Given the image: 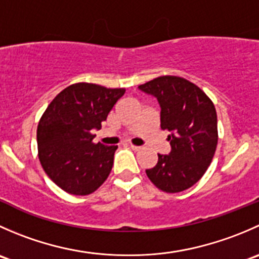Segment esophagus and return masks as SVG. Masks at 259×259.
Listing matches in <instances>:
<instances>
[{
    "label": "esophagus",
    "mask_w": 259,
    "mask_h": 259,
    "mask_svg": "<svg viewBox=\"0 0 259 259\" xmlns=\"http://www.w3.org/2000/svg\"><path fill=\"white\" fill-rule=\"evenodd\" d=\"M130 148L133 149V150H135V151H138V150H140V146H137V145H133V144H130Z\"/></svg>",
    "instance_id": "1"
}]
</instances>
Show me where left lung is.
I'll return each instance as SVG.
<instances>
[{"label":"left lung","instance_id":"obj_1","mask_svg":"<svg viewBox=\"0 0 259 259\" xmlns=\"http://www.w3.org/2000/svg\"><path fill=\"white\" fill-rule=\"evenodd\" d=\"M160 105V127L168 130L169 155L158 154V163L146 176L165 193L193 187L210 165L218 143L214 104L195 83L179 76H160L139 86Z\"/></svg>","mask_w":259,"mask_h":259}]
</instances>
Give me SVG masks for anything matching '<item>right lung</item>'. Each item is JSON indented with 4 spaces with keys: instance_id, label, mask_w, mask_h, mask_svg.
Masks as SVG:
<instances>
[{
    "instance_id": "add662e5",
    "label": "right lung",
    "mask_w": 259,
    "mask_h": 259,
    "mask_svg": "<svg viewBox=\"0 0 259 259\" xmlns=\"http://www.w3.org/2000/svg\"><path fill=\"white\" fill-rule=\"evenodd\" d=\"M125 89L89 82L67 86L57 94L37 126L38 159L49 178L74 195L95 192L110 174L117 145L93 142Z\"/></svg>"
}]
</instances>
